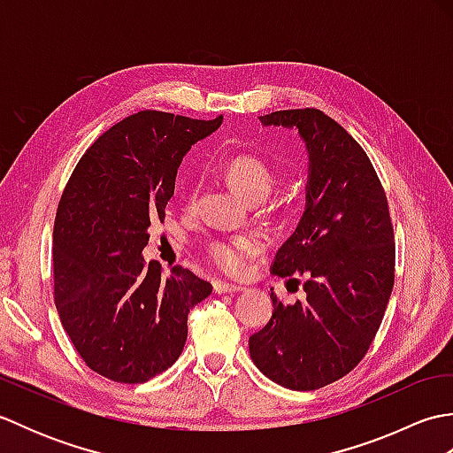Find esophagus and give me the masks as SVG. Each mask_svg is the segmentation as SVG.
Here are the masks:
<instances>
[{
	"instance_id": "esophagus-1",
	"label": "esophagus",
	"mask_w": 453,
	"mask_h": 453,
	"mask_svg": "<svg viewBox=\"0 0 453 453\" xmlns=\"http://www.w3.org/2000/svg\"><path fill=\"white\" fill-rule=\"evenodd\" d=\"M243 288L237 286V284H227V282H221V280H216L214 282V292L216 294H235V292H242Z\"/></svg>"
}]
</instances>
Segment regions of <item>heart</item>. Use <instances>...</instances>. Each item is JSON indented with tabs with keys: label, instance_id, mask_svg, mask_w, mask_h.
<instances>
[{
	"label": "heart",
	"instance_id": "heart-1",
	"mask_svg": "<svg viewBox=\"0 0 453 453\" xmlns=\"http://www.w3.org/2000/svg\"><path fill=\"white\" fill-rule=\"evenodd\" d=\"M226 179L245 200H263L276 185V175L266 161L253 153H239L227 159ZM190 192V198H195ZM263 251V242L255 235H232L210 239L206 245V257L221 273L239 274L245 271L249 258Z\"/></svg>",
	"mask_w": 453,
	"mask_h": 453
}]
</instances>
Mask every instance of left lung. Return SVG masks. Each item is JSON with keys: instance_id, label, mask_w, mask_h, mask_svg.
Returning <instances> with one entry per match:
<instances>
[{"instance_id": "obj_1", "label": "left lung", "mask_w": 453, "mask_h": 453, "mask_svg": "<svg viewBox=\"0 0 453 453\" xmlns=\"http://www.w3.org/2000/svg\"><path fill=\"white\" fill-rule=\"evenodd\" d=\"M258 120L296 128L310 153L303 216L273 263V274L290 282L303 276L305 297L284 305L271 292L273 317L249 352L278 386L313 391L358 365L386 313L395 282L388 196L360 143L319 109Z\"/></svg>"}]
</instances>
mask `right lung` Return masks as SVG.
Wrapping results in <instances>:
<instances>
[{
    "label": "right lung",
    "mask_w": 453,
    "mask_h": 453,
    "mask_svg": "<svg viewBox=\"0 0 453 453\" xmlns=\"http://www.w3.org/2000/svg\"><path fill=\"white\" fill-rule=\"evenodd\" d=\"M224 117L142 111L85 151L54 221V302L83 362L103 378L143 383L171 368L188 311L211 294L188 268L143 261L151 221L165 219L177 169Z\"/></svg>",
    "instance_id": "1"
}]
</instances>
